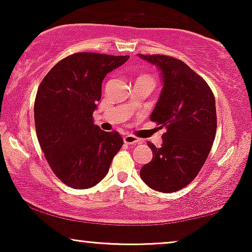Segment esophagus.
<instances>
[{
	"label": "esophagus",
	"instance_id": "obj_1",
	"mask_svg": "<svg viewBox=\"0 0 252 252\" xmlns=\"http://www.w3.org/2000/svg\"><path fill=\"white\" fill-rule=\"evenodd\" d=\"M124 142L126 144H130V146H135V144H139L142 142V141H141L139 137L130 135V134H127V135L124 136Z\"/></svg>",
	"mask_w": 252,
	"mask_h": 252
}]
</instances>
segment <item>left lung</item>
I'll use <instances>...</instances> for the list:
<instances>
[{
	"instance_id": "left-lung-1",
	"label": "left lung",
	"mask_w": 252,
	"mask_h": 252,
	"mask_svg": "<svg viewBox=\"0 0 252 252\" xmlns=\"http://www.w3.org/2000/svg\"><path fill=\"white\" fill-rule=\"evenodd\" d=\"M139 57L160 71L163 88L150 119L166 129L160 148L148 142L154 156L140 177L154 190L174 192L194 180L209 156L217 130L216 99L204 79L182 61Z\"/></svg>"
}]
</instances>
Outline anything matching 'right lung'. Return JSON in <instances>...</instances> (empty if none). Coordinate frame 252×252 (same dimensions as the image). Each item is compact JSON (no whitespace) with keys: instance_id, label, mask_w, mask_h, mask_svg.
I'll return each instance as SVG.
<instances>
[{"instance_id":"add662e5","label":"right lung","mask_w":252,"mask_h":252,"mask_svg":"<svg viewBox=\"0 0 252 252\" xmlns=\"http://www.w3.org/2000/svg\"><path fill=\"white\" fill-rule=\"evenodd\" d=\"M128 58L77 53L58 62L41 81L34 103L37 140L51 170L68 187L97 185L123 146L118 132L94 125L93 112L103 79Z\"/></svg>"}]
</instances>
